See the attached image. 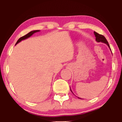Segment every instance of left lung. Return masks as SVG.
<instances>
[{"instance_id":"obj_1","label":"left lung","mask_w":122,"mask_h":122,"mask_svg":"<svg viewBox=\"0 0 122 122\" xmlns=\"http://www.w3.org/2000/svg\"><path fill=\"white\" fill-rule=\"evenodd\" d=\"M94 33L95 36H96V41H97V42H102V43H105V44H106L108 46H109V49L111 50V48H110V46H109V43H108V41H107V40L106 39V38H105L104 36H103V35H101V34H98V33L96 32V31H94ZM70 89H71V88H70ZM71 92H72V91H71ZM78 98H79V97H78ZM80 99H81V98H80Z\"/></svg>"}]
</instances>
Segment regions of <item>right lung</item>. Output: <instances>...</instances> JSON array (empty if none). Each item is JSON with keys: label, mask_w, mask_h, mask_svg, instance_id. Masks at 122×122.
I'll list each match as a JSON object with an SVG mask.
<instances>
[{"label": "right lung", "mask_w": 122, "mask_h": 122, "mask_svg": "<svg viewBox=\"0 0 122 122\" xmlns=\"http://www.w3.org/2000/svg\"><path fill=\"white\" fill-rule=\"evenodd\" d=\"M40 31V30H33V31H30V32H29V33H28L27 34H26L25 36H23L22 37L20 38L18 40V41H16V43L15 44H18V43H19L20 41H23V40H24V39H27L28 38H29V37H30V36H32V35H33V34H34V33H36V32H38V31Z\"/></svg>", "instance_id": "right-lung-1"}]
</instances>
